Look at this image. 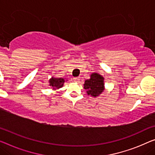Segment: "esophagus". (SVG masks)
<instances>
[{
	"label": "esophagus",
	"mask_w": 155,
	"mask_h": 155,
	"mask_svg": "<svg viewBox=\"0 0 155 155\" xmlns=\"http://www.w3.org/2000/svg\"><path fill=\"white\" fill-rule=\"evenodd\" d=\"M80 80V78L79 77H76L73 78V81H74L75 82H79Z\"/></svg>",
	"instance_id": "obj_1"
}]
</instances>
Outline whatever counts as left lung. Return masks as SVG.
<instances>
[{"label":"left lung","mask_w":155,"mask_h":155,"mask_svg":"<svg viewBox=\"0 0 155 155\" xmlns=\"http://www.w3.org/2000/svg\"><path fill=\"white\" fill-rule=\"evenodd\" d=\"M84 88L88 95L95 97L98 96L104 90V78L97 73H92L90 79L85 80Z\"/></svg>","instance_id":"1"}]
</instances>
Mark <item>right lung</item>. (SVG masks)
I'll list each match as a JSON object with an SVG mask.
<instances>
[{"label":"right lung","mask_w":155,"mask_h":155,"mask_svg":"<svg viewBox=\"0 0 155 155\" xmlns=\"http://www.w3.org/2000/svg\"><path fill=\"white\" fill-rule=\"evenodd\" d=\"M64 82H65V80L64 78H57L53 77L49 80V85L53 87V89L55 90L62 87Z\"/></svg>","instance_id":"1"}]
</instances>
